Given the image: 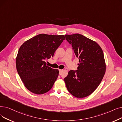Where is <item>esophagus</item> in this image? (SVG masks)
Instances as JSON below:
<instances>
[{
	"label": "esophagus",
	"mask_w": 122,
	"mask_h": 122,
	"mask_svg": "<svg viewBox=\"0 0 122 122\" xmlns=\"http://www.w3.org/2000/svg\"><path fill=\"white\" fill-rule=\"evenodd\" d=\"M59 74H60V73L63 71V70H62V69H59Z\"/></svg>",
	"instance_id": "obj_1"
}]
</instances>
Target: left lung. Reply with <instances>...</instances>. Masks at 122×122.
I'll return each instance as SVG.
<instances>
[{
  "label": "left lung",
  "mask_w": 122,
  "mask_h": 122,
  "mask_svg": "<svg viewBox=\"0 0 122 122\" xmlns=\"http://www.w3.org/2000/svg\"><path fill=\"white\" fill-rule=\"evenodd\" d=\"M65 36L79 59L78 70L69 71L64 78L66 86L74 97L85 98L94 92L103 78L106 69L103 52L97 42L81 34Z\"/></svg>",
  "instance_id": "1"
}]
</instances>
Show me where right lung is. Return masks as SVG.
<instances>
[{
	"instance_id": "right-lung-1",
	"label": "right lung",
	"mask_w": 122,
	"mask_h": 122,
	"mask_svg": "<svg viewBox=\"0 0 122 122\" xmlns=\"http://www.w3.org/2000/svg\"><path fill=\"white\" fill-rule=\"evenodd\" d=\"M64 39V35L40 34L20 47L16 66L24 86L31 92L43 94L53 86L59 70L47 66L45 61L53 56Z\"/></svg>"
}]
</instances>
